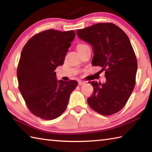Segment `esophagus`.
<instances>
[{"mask_svg":"<svg viewBox=\"0 0 152 152\" xmlns=\"http://www.w3.org/2000/svg\"><path fill=\"white\" fill-rule=\"evenodd\" d=\"M84 83H85V82H83V81H81V80L78 81V85H80V86H81V85H83V84H84Z\"/></svg>","mask_w":152,"mask_h":152,"instance_id":"esophagus-1","label":"esophagus"}]
</instances>
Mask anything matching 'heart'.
I'll return each mask as SVG.
<instances>
[{
	"instance_id": "b5f03b06",
	"label": "heart",
	"mask_w": 152,
	"mask_h": 152,
	"mask_svg": "<svg viewBox=\"0 0 152 152\" xmlns=\"http://www.w3.org/2000/svg\"><path fill=\"white\" fill-rule=\"evenodd\" d=\"M88 48V46L86 44H84V43H79V44L77 45V50L78 51V52L81 51L82 50H84L85 48Z\"/></svg>"
}]
</instances>
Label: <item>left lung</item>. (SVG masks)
<instances>
[{
	"instance_id": "obj_1",
	"label": "left lung",
	"mask_w": 152,
	"mask_h": 152,
	"mask_svg": "<svg viewBox=\"0 0 152 152\" xmlns=\"http://www.w3.org/2000/svg\"><path fill=\"white\" fill-rule=\"evenodd\" d=\"M77 35L92 46V64L105 71L104 84L90 81L93 94L87 99L89 106L102 115L121 110L135 84L137 61L129 39L117 25L100 23L76 31Z\"/></svg>"
}]
</instances>
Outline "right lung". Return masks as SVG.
I'll return each instance as SVG.
<instances>
[{
  "label": "right lung",
  "mask_w": 152,
  "mask_h": 152,
  "mask_svg": "<svg viewBox=\"0 0 152 152\" xmlns=\"http://www.w3.org/2000/svg\"><path fill=\"white\" fill-rule=\"evenodd\" d=\"M74 37L73 30H45L31 37L22 50L17 71L19 89L28 109L42 119L60 117L78 85L76 80H57L54 72L63 65Z\"/></svg>",
  "instance_id": "1"
}]
</instances>
